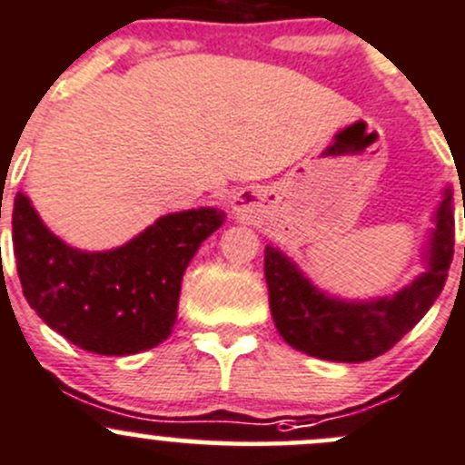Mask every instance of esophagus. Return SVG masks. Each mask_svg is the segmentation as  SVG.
Here are the masks:
<instances>
[{
    "label": "esophagus",
    "instance_id": "34e87169",
    "mask_svg": "<svg viewBox=\"0 0 465 465\" xmlns=\"http://www.w3.org/2000/svg\"><path fill=\"white\" fill-rule=\"evenodd\" d=\"M251 194H246V193H237L232 197V210L237 214H246V213H251Z\"/></svg>",
    "mask_w": 465,
    "mask_h": 465
}]
</instances>
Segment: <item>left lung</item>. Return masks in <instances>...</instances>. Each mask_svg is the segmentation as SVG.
<instances>
[{
    "label": "left lung",
    "mask_w": 465,
    "mask_h": 465,
    "mask_svg": "<svg viewBox=\"0 0 465 465\" xmlns=\"http://www.w3.org/2000/svg\"><path fill=\"white\" fill-rule=\"evenodd\" d=\"M465 217V210H463ZM428 271L391 298L347 302L315 289L284 252L266 246L268 302L280 336L298 351L322 361L365 362L390 351L423 318L446 284L454 255L452 193L434 214Z\"/></svg>",
    "instance_id": "1"
}]
</instances>
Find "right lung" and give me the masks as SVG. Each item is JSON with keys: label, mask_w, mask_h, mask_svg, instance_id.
Masks as SVG:
<instances>
[{"label": "right lung", "mask_w": 465, "mask_h": 465, "mask_svg": "<svg viewBox=\"0 0 465 465\" xmlns=\"http://www.w3.org/2000/svg\"><path fill=\"white\" fill-rule=\"evenodd\" d=\"M223 219L217 208L172 213L125 246L87 252L55 237L26 194L17 193L13 248L24 298L84 351H145L172 333L185 268Z\"/></svg>", "instance_id": "right-lung-1"}]
</instances>
